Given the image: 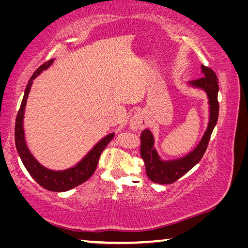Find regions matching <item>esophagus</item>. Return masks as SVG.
Wrapping results in <instances>:
<instances>
[{
    "mask_svg": "<svg viewBox=\"0 0 248 248\" xmlns=\"http://www.w3.org/2000/svg\"><path fill=\"white\" fill-rule=\"evenodd\" d=\"M146 125L145 120L142 115H134L131 120L129 123V129H131L132 131H138V130H142Z\"/></svg>",
    "mask_w": 248,
    "mask_h": 248,
    "instance_id": "34e87169",
    "label": "esophagus"
}]
</instances>
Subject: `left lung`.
<instances>
[{
  "instance_id": "1",
  "label": "left lung",
  "mask_w": 248,
  "mask_h": 248,
  "mask_svg": "<svg viewBox=\"0 0 248 248\" xmlns=\"http://www.w3.org/2000/svg\"><path fill=\"white\" fill-rule=\"evenodd\" d=\"M201 73L203 77L196 81H188L187 84L192 89L203 91L208 98L209 120L207 129L201 140L195 149L182 157L163 159L154 146V138L149 129L141 132L140 136V154L145 165L148 177L156 184H171L189 171L202 158L207 150L210 137L215 129L217 117H219V103H217V92L219 82L216 73L211 69L201 64Z\"/></svg>"
}]
</instances>
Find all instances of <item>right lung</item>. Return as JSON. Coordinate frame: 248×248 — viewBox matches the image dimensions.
I'll use <instances>...</instances> for the list:
<instances>
[{
  "label": "right lung",
  "mask_w": 248,
  "mask_h": 248,
  "mask_svg": "<svg viewBox=\"0 0 248 248\" xmlns=\"http://www.w3.org/2000/svg\"><path fill=\"white\" fill-rule=\"evenodd\" d=\"M54 59H51L40 65L36 72L32 74V77L29 78L28 84L25 89L24 97L22 100V105L18 110L17 117H16L15 124V145L17 153L22 159L24 166L31 177L38 183L41 187L50 191H68L72 188L78 186L89 179L96 170V165L98 163V158L102 154L103 150L106 148V145L110 142L114 138L115 133H108L107 136L102 138L89 152L86 153L85 156L77 163V164L69 167L65 170H50L45 167L38 159L33 156L31 151L29 150L26 138H25V130H24V116H25V107H26L28 94L31 92L32 86V82L43 71L47 70L50 65L53 63Z\"/></svg>",
  "instance_id": "obj_1"
}]
</instances>
